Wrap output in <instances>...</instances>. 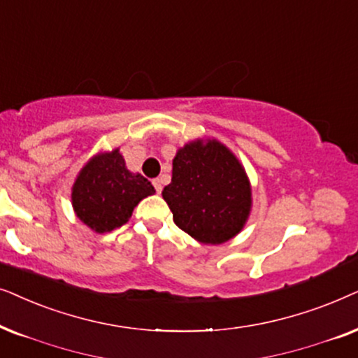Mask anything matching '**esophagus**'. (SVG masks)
Returning <instances> with one entry per match:
<instances>
[{
    "label": "esophagus",
    "mask_w": 358,
    "mask_h": 358,
    "mask_svg": "<svg viewBox=\"0 0 358 358\" xmlns=\"http://www.w3.org/2000/svg\"><path fill=\"white\" fill-rule=\"evenodd\" d=\"M152 183H154L155 192H157V193H160V192H162V180H160V178H155L154 182H152Z\"/></svg>",
    "instance_id": "obj_1"
}]
</instances>
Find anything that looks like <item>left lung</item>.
I'll list each match as a JSON object with an SVG mask.
<instances>
[{"label":"left lung","mask_w":358,"mask_h":358,"mask_svg":"<svg viewBox=\"0 0 358 358\" xmlns=\"http://www.w3.org/2000/svg\"><path fill=\"white\" fill-rule=\"evenodd\" d=\"M162 196L176 226L203 244L239 234L252 204L245 170L217 141L189 142L176 152L171 183Z\"/></svg>","instance_id":"left-lung-1"}]
</instances>
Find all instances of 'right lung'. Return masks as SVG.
Here are the masks:
<instances>
[{"label": "right lung", "instance_id": "right-lung-1", "mask_svg": "<svg viewBox=\"0 0 358 358\" xmlns=\"http://www.w3.org/2000/svg\"><path fill=\"white\" fill-rule=\"evenodd\" d=\"M155 189L141 173H131L119 150L96 155L80 171L71 204L94 232H109L129 221L132 211Z\"/></svg>", "mask_w": 358, "mask_h": 358}]
</instances>
